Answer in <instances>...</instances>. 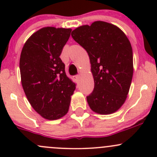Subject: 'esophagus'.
I'll return each mask as SVG.
<instances>
[{"mask_svg":"<svg viewBox=\"0 0 157 157\" xmlns=\"http://www.w3.org/2000/svg\"><path fill=\"white\" fill-rule=\"evenodd\" d=\"M74 79L75 80L76 83H78L79 80H80V75H77V76H74Z\"/></svg>","mask_w":157,"mask_h":157,"instance_id":"1","label":"esophagus"}]
</instances>
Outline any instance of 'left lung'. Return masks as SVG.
I'll use <instances>...</instances> for the list:
<instances>
[{
  "instance_id": "1",
  "label": "left lung",
  "mask_w": 157,
  "mask_h": 157,
  "mask_svg": "<svg viewBox=\"0 0 157 157\" xmlns=\"http://www.w3.org/2000/svg\"><path fill=\"white\" fill-rule=\"evenodd\" d=\"M73 39L90 57L94 90L86 96L96 113L109 115L124 103L131 86L134 67L131 42L118 26L93 22L73 30Z\"/></svg>"
}]
</instances>
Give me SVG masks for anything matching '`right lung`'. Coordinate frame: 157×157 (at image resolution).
<instances>
[{
  "instance_id": "1",
  "label": "right lung",
  "mask_w": 157,
  "mask_h": 157,
  "mask_svg": "<svg viewBox=\"0 0 157 157\" xmlns=\"http://www.w3.org/2000/svg\"><path fill=\"white\" fill-rule=\"evenodd\" d=\"M71 30L42 28L30 36L22 49V86L30 105L45 119L64 116L75 90V83L67 77L65 65L60 58Z\"/></svg>"
}]
</instances>
